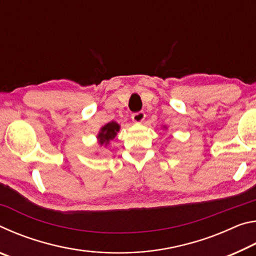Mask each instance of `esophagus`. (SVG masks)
<instances>
[{"mask_svg":"<svg viewBox=\"0 0 256 256\" xmlns=\"http://www.w3.org/2000/svg\"><path fill=\"white\" fill-rule=\"evenodd\" d=\"M144 118H146L144 112H134V114H132V120L136 123L144 122Z\"/></svg>","mask_w":256,"mask_h":256,"instance_id":"obj_1","label":"esophagus"}]
</instances>
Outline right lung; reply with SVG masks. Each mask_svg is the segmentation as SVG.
<instances>
[{
	"instance_id": "1",
	"label": "right lung",
	"mask_w": 256,
	"mask_h": 256,
	"mask_svg": "<svg viewBox=\"0 0 256 256\" xmlns=\"http://www.w3.org/2000/svg\"><path fill=\"white\" fill-rule=\"evenodd\" d=\"M118 130H120V125L118 123L110 122V123L106 124L105 126L102 128V131H100V133H99V136H98L99 144H107L108 141L115 138L116 133L118 132Z\"/></svg>"
}]
</instances>
